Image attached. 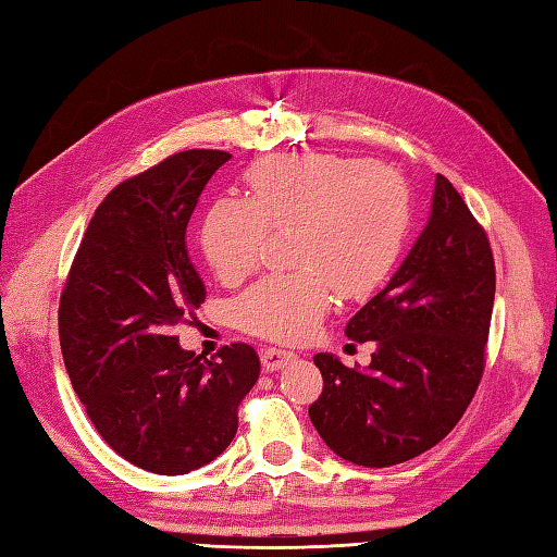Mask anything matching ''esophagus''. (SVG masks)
<instances>
[{"instance_id":"esophagus-1","label":"esophagus","mask_w":557,"mask_h":557,"mask_svg":"<svg viewBox=\"0 0 557 557\" xmlns=\"http://www.w3.org/2000/svg\"><path fill=\"white\" fill-rule=\"evenodd\" d=\"M294 359V354L287 349H277V347H263L260 349V363H263L265 371H277L285 366L287 361Z\"/></svg>"}]
</instances>
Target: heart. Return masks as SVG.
Wrapping results in <instances>:
<instances>
[{"label":"heart","mask_w":557,"mask_h":557,"mask_svg":"<svg viewBox=\"0 0 557 557\" xmlns=\"http://www.w3.org/2000/svg\"><path fill=\"white\" fill-rule=\"evenodd\" d=\"M246 198H220L200 227L215 275L239 282L256 270L268 230H292L289 263L234 299L244 333L277 342L309 337L335 292L359 299L389 275L409 230V188L369 160L304 152L270 156L246 172Z\"/></svg>","instance_id":"obj_1"}]
</instances>
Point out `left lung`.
Returning <instances> with one entry per match:
<instances>
[{
    "label": "left lung",
    "instance_id": "left-lung-1",
    "mask_svg": "<svg viewBox=\"0 0 557 557\" xmlns=\"http://www.w3.org/2000/svg\"><path fill=\"white\" fill-rule=\"evenodd\" d=\"M495 299L488 236L465 198L435 176L431 218L383 292L347 323L375 342L366 371L315 354L323 393L309 417L325 445L359 467L419 457L455 429L486 369Z\"/></svg>",
    "mask_w": 557,
    "mask_h": 557
}]
</instances>
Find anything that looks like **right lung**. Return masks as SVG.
I'll list each match as a JSON object with an SVG mask.
<instances>
[{
	"label": "right lung",
	"instance_id": "obj_1",
	"mask_svg": "<svg viewBox=\"0 0 557 557\" xmlns=\"http://www.w3.org/2000/svg\"><path fill=\"white\" fill-rule=\"evenodd\" d=\"M230 158L174 152L114 186L83 234L59 299L71 385L102 441L152 474H188L222 455L260 373L244 342L203 359L172 335L206 299L186 227Z\"/></svg>",
	"mask_w": 557,
	"mask_h": 557
}]
</instances>
